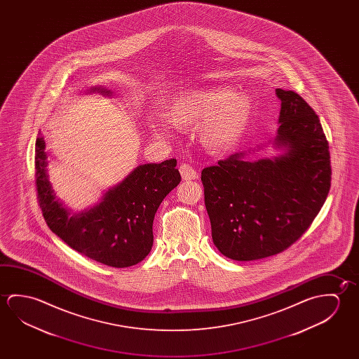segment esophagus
<instances>
[{
    "mask_svg": "<svg viewBox=\"0 0 359 359\" xmlns=\"http://www.w3.org/2000/svg\"><path fill=\"white\" fill-rule=\"evenodd\" d=\"M179 171L182 174V180H194V179H198V172H196L193 166H190L189 164L180 165Z\"/></svg>",
    "mask_w": 359,
    "mask_h": 359,
    "instance_id": "obj_1",
    "label": "esophagus"
}]
</instances>
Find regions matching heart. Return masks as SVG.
Here are the masks:
<instances>
[{
  "mask_svg": "<svg viewBox=\"0 0 359 359\" xmlns=\"http://www.w3.org/2000/svg\"><path fill=\"white\" fill-rule=\"evenodd\" d=\"M253 99L225 85L191 88L177 95L169 106V116L149 118L155 135H172L175 125L199 126L200 142L214 153L226 151L239 142L253 116Z\"/></svg>",
  "mask_w": 359,
  "mask_h": 359,
  "instance_id": "obj_1",
  "label": "heart"
}]
</instances>
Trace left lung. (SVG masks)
Wrapping results in <instances>:
<instances>
[{"label":"left lung","mask_w":359,"mask_h":359,"mask_svg":"<svg viewBox=\"0 0 359 359\" xmlns=\"http://www.w3.org/2000/svg\"><path fill=\"white\" fill-rule=\"evenodd\" d=\"M276 95L279 128L268 144L280 153L249 160L255 150L239 151L201 171L212 241L233 260L285 250L309 228L330 193V147L317 114L292 90L276 88Z\"/></svg>","instance_id":"left-lung-1"}]
</instances>
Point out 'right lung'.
Here are the masks:
<instances>
[{"label": "right lung", "instance_id": "1", "mask_svg": "<svg viewBox=\"0 0 359 359\" xmlns=\"http://www.w3.org/2000/svg\"><path fill=\"white\" fill-rule=\"evenodd\" d=\"M88 93L111 97L94 86ZM43 136L36 140V188L42 214L53 233L69 247L101 264L126 268L142 262L153 248V222L161 201L182 180L177 160L136 166L123 182L104 193L97 204L72 212L56 196L48 179Z\"/></svg>", "mask_w": 359, "mask_h": 359}]
</instances>
